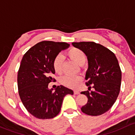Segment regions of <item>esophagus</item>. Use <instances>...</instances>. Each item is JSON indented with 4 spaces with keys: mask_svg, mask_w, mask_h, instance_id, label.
Returning <instances> with one entry per match:
<instances>
[{
    "mask_svg": "<svg viewBox=\"0 0 135 135\" xmlns=\"http://www.w3.org/2000/svg\"><path fill=\"white\" fill-rule=\"evenodd\" d=\"M73 92H74V94H76V95H77V94H79V91H78V90H74Z\"/></svg>",
    "mask_w": 135,
    "mask_h": 135,
    "instance_id": "obj_1",
    "label": "esophagus"
}]
</instances>
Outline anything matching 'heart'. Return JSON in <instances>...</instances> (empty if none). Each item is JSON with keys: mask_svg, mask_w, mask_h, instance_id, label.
<instances>
[{"mask_svg": "<svg viewBox=\"0 0 135 135\" xmlns=\"http://www.w3.org/2000/svg\"><path fill=\"white\" fill-rule=\"evenodd\" d=\"M66 55L71 60L75 62L77 64L83 66L86 62V55L80 49L77 47H71L66 52ZM64 58L62 55H57L52 62V67L55 73L58 75L62 73L63 70ZM82 78L80 76H64L61 79V83L68 88H74L81 81Z\"/></svg>", "mask_w": 135, "mask_h": 135, "instance_id": "1", "label": "heart"}]
</instances>
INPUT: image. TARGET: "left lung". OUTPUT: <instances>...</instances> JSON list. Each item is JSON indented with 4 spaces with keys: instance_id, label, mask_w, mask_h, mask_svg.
<instances>
[{
    "instance_id": "1",
    "label": "left lung",
    "mask_w": 135,
    "mask_h": 135,
    "mask_svg": "<svg viewBox=\"0 0 135 135\" xmlns=\"http://www.w3.org/2000/svg\"><path fill=\"white\" fill-rule=\"evenodd\" d=\"M75 47L80 49L86 55L88 69L86 73V86L94 91H82L88 102L81 107L83 113L99 116L107 112L117 99L122 80V71L116 56L109 49L93 41L73 42Z\"/></svg>"
}]
</instances>
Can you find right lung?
Masks as SVG:
<instances>
[{
    "mask_svg": "<svg viewBox=\"0 0 135 135\" xmlns=\"http://www.w3.org/2000/svg\"><path fill=\"white\" fill-rule=\"evenodd\" d=\"M65 42L43 41L32 47L23 56L17 74L19 95L26 109L38 119L53 118L61 110L64 98L72 90L58 86L55 91L49 83L56 81L52 75L54 59L69 47Z\"/></svg>",
    "mask_w": 135,
    "mask_h": 135,
    "instance_id": "right-lung-1",
    "label": "right lung"
}]
</instances>
